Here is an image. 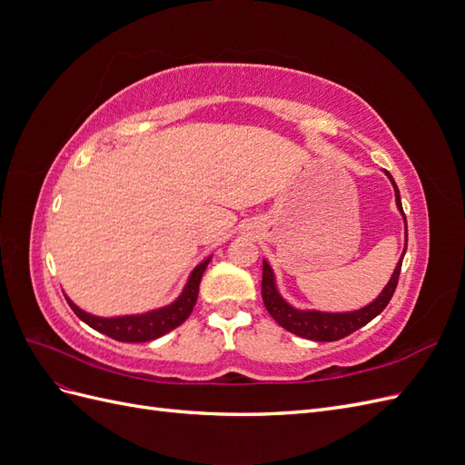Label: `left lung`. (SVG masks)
Returning a JSON list of instances; mask_svg holds the SVG:
<instances>
[{
    "label": "left lung",
    "mask_w": 465,
    "mask_h": 465,
    "mask_svg": "<svg viewBox=\"0 0 465 465\" xmlns=\"http://www.w3.org/2000/svg\"><path fill=\"white\" fill-rule=\"evenodd\" d=\"M384 173L391 182L393 192H396V205L400 209V213L403 215V223H405L403 254H401L400 262L396 263V270H393L386 287L382 289V292H380L372 302H369L367 306H362V308H357V311L323 312V311H308V308L304 311V308L292 306L291 302H287L283 299V294H281L279 289H277V279H275L272 265L267 263V260H263L262 299H263L267 312L272 314V318L279 323L281 328H285L287 331L299 335V337H304V340L337 341V340H343V337H347L349 333L357 331L359 328L367 326V323L372 318H376L388 306L393 291H396V287H398L401 262H403L405 250H407V221H405V213H403L401 200H400V190L396 186V182H393V178L388 171H384Z\"/></svg>",
    "instance_id": "8db88e82"
}]
</instances>
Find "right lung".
I'll use <instances>...</instances> for the list:
<instances>
[{
	"label": "right lung",
	"instance_id": "add662e5",
	"mask_svg": "<svg viewBox=\"0 0 465 465\" xmlns=\"http://www.w3.org/2000/svg\"><path fill=\"white\" fill-rule=\"evenodd\" d=\"M209 262H211V256L193 267L192 273L188 275L184 289H182V292L171 304L153 308L149 312L125 314V316H94L79 308L72 299L67 297V294H65V301L69 306H72V311L79 316V320L85 322L93 330L112 337V340L124 341V343L153 341L157 340V337L178 328L180 323L186 322V318L192 314L195 301H198L200 281L203 277V272Z\"/></svg>",
	"mask_w": 465,
	"mask_h": 465
}]
</instances>
